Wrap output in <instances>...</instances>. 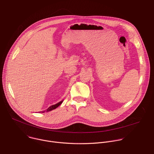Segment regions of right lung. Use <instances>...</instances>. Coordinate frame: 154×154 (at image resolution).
I'll list each match as a JSON object with an SVG mask.
<instances>
[{
	"label": "right lung",
	"mask_w": 154,
	"mask_h": 154,
	"mask_svg": "<svg viewBox=\"0 0 154 154\" xmlns=\"http://www.w3.org/2000/svg\"><path fill=\"white\" fill-rule=\"evenodd\" d=\"M62 102H63V101H60L59 103H57V104H54V105H52V106H50L46 110H45V111H44H44H41V112H41V113H44L45 112H49V111L53 110L56 109L58 106H59L62 103Z\"/></svg>",
	"instance_id": "1"
}]
</instances>
